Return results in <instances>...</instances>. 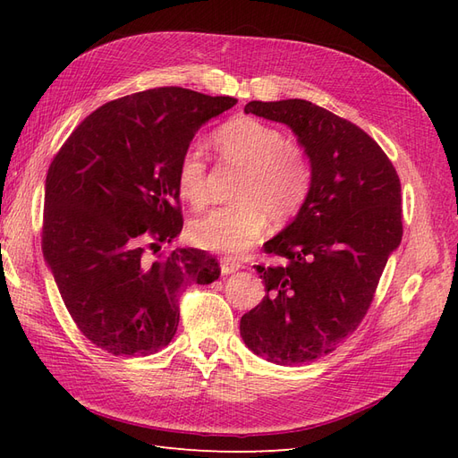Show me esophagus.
Here are the masks:
<instances>
[{"label": "esophagus", "mask_w": 458, "mask_h": 458, "mask_svg": "<svg viewBox=\"0 0 458 458\" xmlns=\"http://www.w3.org/2000/svg\"><path fill=\"white\" fill-rule=\"evenodd\" d=\"M219 266H221V273L224 275H231V273H234V271H239L242 266H241V261L237 259V258H221L219 259Z\"/></svg>", "instance_id": "34e87169"}]
</instances>
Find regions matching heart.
I'll return each instance as SVG.
<instances>
[{"label":"heart","instance_id":"1","mask_svg":"<svg viewBox=\"0 0 458 458\" xmlns=\"http://www.w3.org/2000/svg\"><path fill=\"white\" fill-rule=\"evenodd\" d=\"M225 158L244 165L234 199L192 221L191 239L216 252H241L275 221L293 219L311 189V165L303 150L288 143L281 130L252 116L229 120L216 133ZM179 195L192 206L206 200V162L199 147H189L177 165Z\"/></svg>","mask_w":458,"mask_h":458}]
</instances>
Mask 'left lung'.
<instances>
[{
	"label": "left lung",
	"instance_id": "8db88e82",
	"mask_svg": "<svg viewBox=\"0 0 458 458\" xmlns=\"http://www.w3.org/2000/svg\"><path fill=\"white\" fill-rule=\"evenodd\" d=\"M244 113L294 131L311 189L293 224L263 244L281 261L254 266L267 294L242 315L241 336L271 363H310L335 352L367 315L403 237L401 183L378 143L327 108L250 101Z\"/></svg>",
	"mask_w": 458,
	"mask_h": 458
}]
</instances>
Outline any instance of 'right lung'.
<instances>
[{"label": "right lung", "instance_id": "1", "mask_svg": "<svg viewBox=\"0 0 458 458\" xmlns=\"http://www.w3.org/2000/svg\"><path fill=\"white\" fill-rule=\"evenodd\" d=\"M237 99L157 88L91 113L53 158L41 250L64 306L91 344L150 355L179 325L177 296L221 269L199 248L158 253L183 229L177 165L204 123Z\"/></svg>", "mask_w": 458, "mask_h": 458}]
</instances>
